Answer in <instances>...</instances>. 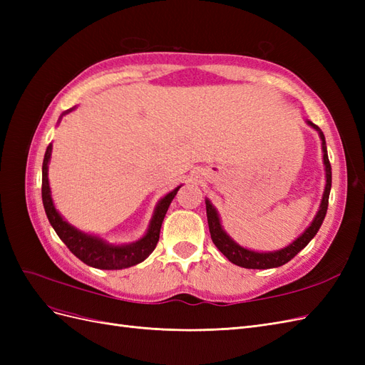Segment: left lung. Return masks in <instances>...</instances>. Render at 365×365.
I'll return each instance as SVG.
<instances>
[{
  "instance_id": "left-lung-1",
  "label": "left lung",
  "mask_w": 365,
  "mask_h": 365,
  "mask_svg": "<svg viewBox=\"0 0 365 365\" xmlns=\"http://www.w3.org/2000/svg\"><path fill=\"white\" fill-rule=\"evenodd\" d=\"M307 123L318 130V134H319V137H322V141H323V152H324L323 160H324V165H326V189H324V195L322 200V205H319V210H318L315 219L312 220L311 227H309L297 240H294L289 247H286L280 251H274V252H256V251H250V250L239 247L236 242L225 233L222 227H220L219 216L216 213L215 207L210 204V201H205L208 228H210V235H212L213 244L231 263L237 264V267L248 268V269H268V268L282 267V264L288 263L291 259H294L297 254L300 252L309 244V242L312 240V237L317 235V231L323 224V220L327 213L330 187H332V168H330L329 157H327L324 134L317 125L311 123V121H307Z\"/></svg>"
}]
</instances>
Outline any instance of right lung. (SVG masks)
I'll use <instances>...</instances> for the list:
<instances>
[{"label":"right lung","instance_id":"add662e5","mask_svg":"<svg viewBox=\"0 0 365 365\" xmlns=\"http://www.w3.org/2000/svg\"><path fill=\"white\" fill-rule=\"evenodd\" d=\"M50 155H51V145H48L46 155H43V163H42V204H43V208H46V213L51 227L54 228V231H56V235L61 237V240L68 247V250L77 259H81L83 263L88 264V267H93L97 269H123L128 267H134V264L143 262L153 250H155L160 240V230H161L164 216L168 213V208L175 197L176 192L180 190V187H176L173 192L165 195L158 202L145 237L130 245H123V247L108 245L102 239L88 236L82 233V231L76 230L68 222H65V220L61 217V215L56 212V208H54L51 201L48 176H47Z\"/></svg>","mask_w":365,"mask_h":365}]
</instances>
